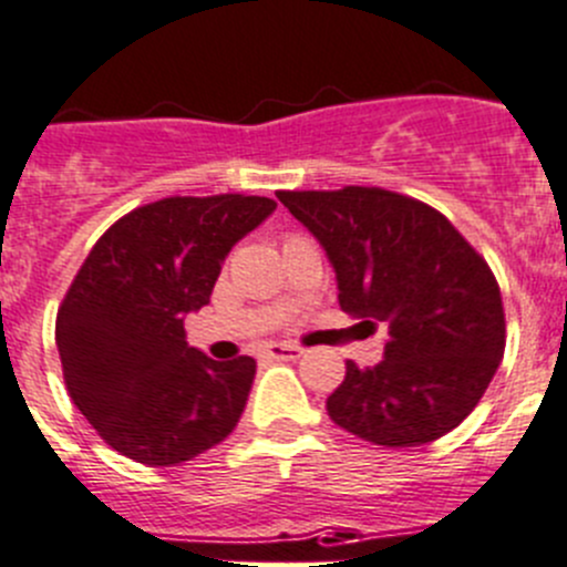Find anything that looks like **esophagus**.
Wrapping results in <instances>:
<instances>
[{
	"label": "esophagus",
	"instance_id": "esophagus-1",
	"mask_svg": "<svg viewBox=\"0 0 567 567\" xmlns=\"http://www.w3.org/2000/svg\"><path fill=\"white\" fill-rule=\"evenodd\" d=\"M264 354L269 357V360L275 362H284V360H298V357H303V348L298 346H289V342H275V346H269Z\"/></svg>",
	"mask_w": 567,
	"mask_h": 567
}]
</instances>
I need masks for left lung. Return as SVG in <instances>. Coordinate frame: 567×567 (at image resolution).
<instances>
[{
	"instance_id": "8db88e82",
	"label": "left lung",
	"mask_w": 567,
	"mask_h": 567,
	"mask_svg": "<svg viewBox=\"0 0 567 567\" xmlns=\"http://www.w3.org/2000/svg\"><path fill=\"white\" fill-rule=\"evenodd\" d=\"M326 249L340 309L385 326V360L346 362L331 422L382 446H422L458 427L506 348L501 287L446 216L410 196L348 185L278 190Z\"/></svg>"
}]
</instances>
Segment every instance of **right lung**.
Returning <instances> with one entry per match:
<instances>
[{
	"instance_id": "add662e5",
	"label": "right lung",
	"mask_w": 567,
	"mask_h": 567,
	"mask_svg": "<svg viewBox=\"0 0 567 567\" xmlns=\"http://www.w3.org/2000/svg\"><path fill=\"white\" fill-rule=\"evenodd\" d=\"M267 196H168L114 221L55 318L75 408L112 450L176 466L236 430L256 360L216 362L185 340V315L210 303L221 261L256 230Z\"/></svg>"
}]
</instances>
